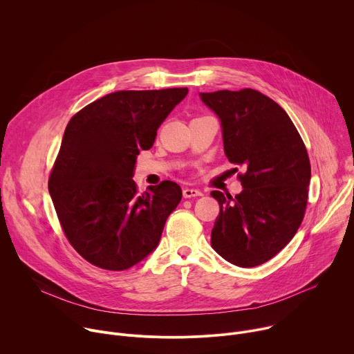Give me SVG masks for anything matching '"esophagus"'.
Here are the masks:
<instances>
[{
  "label": "esophagus",
  "instance_id": "obj_1",
  "mask_svg": "<svg viewBox=\"0 0 354 354\" xmlns=\"http://www.w3.org/2000/svg\"><path fill=\"white\" fill-rule=\"evenodd\" d=\"M203 193H201L198 189H192V187H185L183 189V197L185 198H192V197H197V196H201Z\"/></svg>",
  "mask_w": 354,
  "mask_h": 354
}]
</instances>
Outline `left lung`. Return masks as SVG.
Returning <instances> with one entry per match:
<instances>
[{"mask_svg":"<svg viewBox=\"0 0 354 354\" xmlns=\"http://www.w3.org/2000/svg\"><path fill=\"white\" fill-rule=\"evenodd\" d=\"M221 123L225 156L245 168L243 190H214L220 214L212 246L227 262L254 268L292 239L304 218L311 165L304 142L284 109L255 89L200 92Z\"/></svg>","mask_w":354,"mask_h":354,"instance_id":"8db88e82","label":"left lung"}]
</instances>
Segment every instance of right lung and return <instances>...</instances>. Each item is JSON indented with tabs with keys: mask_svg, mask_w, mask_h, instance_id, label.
Wrapping results in <instances>:
<instances>
[{
	"mask_svg": "<svg viewBox=\"0 0 354 354\" xmlns=\"http://www.w3.org/2000/svg\"><path fill=\"white\" fill-rule=\"evenodd\" d=\"M187 95V88L118 91L68 122L48 180L66 236L89 263L126 270L156 250L169 214L182 198L164 180L137 194V156Z\"/></svg>",
	"mask_w": 354,
	"mask_h": 354,
	"instance_id": "right-lung-1",
	"label": "right lung"
}]
</instances>
